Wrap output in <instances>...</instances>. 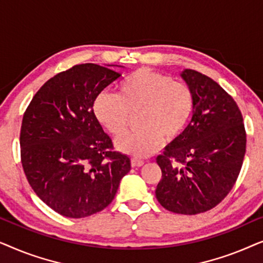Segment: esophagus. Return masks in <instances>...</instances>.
<instances>
[{
    "label": "esophagus",
    "mask_w": 263,
    "mask_h": 263,
    "mask_svg": "<svg viewBox=\"0 0 263 263\" xmlns=\"http://www.w3.org/2000/svg\"><path fill=\"white\" fill-rule=\"evenodd\" d=\"M143 164H145V163H143V160L138 159V158H133V159H132V166L133 167H140V166H142Z\"/></svg>",
    "instance_id": "34e87169"
}]
</instances>
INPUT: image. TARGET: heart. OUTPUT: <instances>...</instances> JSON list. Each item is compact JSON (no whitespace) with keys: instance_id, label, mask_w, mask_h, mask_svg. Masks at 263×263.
Masks as SVG:
<instances>
[{"instance_id":"heart-1","label":"heart","mask_w":263,"mask_h":263,"mask_svg":"<svg viewBox=\"0 0 263 263\" xmlns=\"http://www.w3.org/2000/svg\"><path fill=\"white\" fill-rule=\"evenodd\" d=\"M117 95L102 92L96 97L93 112L114 136L127 132L130 115L139 112L138 132L116 141L117 148L143 158L157 152L164 138L171 141L182 134L193 116L195 100L188 85L149 68H139L118 85Z\"/></svg>"}]
</instances>
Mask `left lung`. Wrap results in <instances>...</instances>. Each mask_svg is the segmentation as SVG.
Listing matches in <instances>:
<instances>
[{"instance_id": "1", "label": "left lung", "mask_w": 263, "mask_h": 263, "mask_svg": "<svg viewBox=\"0 0 263 263\" xmlns=\"http://www.w3.org/2000/svg\"><path fill=\"white\" fill-rule=\"evenodd\" d=\"M181 77L195 106L188 127L157 157L161 179L156 196L165 210L193 215L212 210L233 188L247 134L238 105L218 82L193 69Z\"/></svg>"}]
</instances>
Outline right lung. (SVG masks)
Returning a JSON list of instances; mask_svg holds the SVG:
<instances>
[{
  "label": "right lung",
  "mask_w": 263,
  "mask_h": 263,
  "mask_svg": "<svg viewBox=\"0 0 263 263\" xmlns=\"http://www.w3.org/2000/svg\"><path fill=\"white\" fill-rule=\"evenodd\" d=\"M120 77L111 68L78 64L46 81L24 114V172L39 199L64 217L103 211L130 171L129 157L114 151L93 112L96 97Z\"/></svg>",
  "instance_id": "1"
}]
</instances>
